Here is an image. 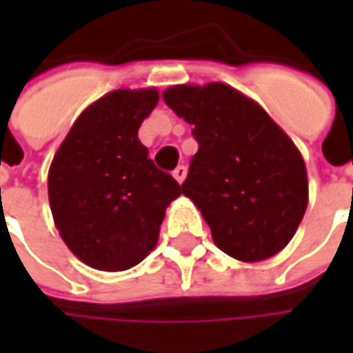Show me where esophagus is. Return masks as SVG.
Masks as SVG:
<instances>
[{
	"label": "esophagus",
	"instance_id": "esophagus-1",
	"mask_svg": "<svg viewBox=\"0 0 353 353\" xmlns=\"http://www.w3.org/2000/svg\"><path fill=\"white\" fill-rule=\"evenodd\" d=\"M185 176H187V168H185L183 164H181V166H177V168L174 170V177L177 179V183H183Z\"/></svg>",
	"mask_w": 353,
	"mask_h": 353
}]
</instances>
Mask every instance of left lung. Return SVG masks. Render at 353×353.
Masks as SVG:
<instances>
[{"label": "left lung", "instance_id": "1", "mask_svg": "<svg viewBox=\"0 0 353 353\" xmlns=\"http://www.w3.org/2000/svg\"><path fill=\"white\" fill-rule=\"evenodd\" d=\"M166 105L192 124L199 151L181 192L210 225L215 245L255 263L281 252L308 206L306 166L259 103L229 85H176Z\"/></svg>", "mask_w": 353, "mask_h": 353}]
</instances>
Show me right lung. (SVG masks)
Wrapping results in <instances>:
<instances>
[{"mask_svg":"<svg viewBox=\"0 0 353 353\" xmlns=\"http://www.w3.org/2000/svg\"><path fill=\"white\" fill-rule=\"evenodd\" d=\"M157 101L154 88L105 94L77 117L50 164L54 225L73 255L98 270L119 272L145 259L166 208L181 194L138 138Z\"/></svg>","mask_w":353,"mask_h":353,"instance_id":"obj_1","label":"right lung"}]
</instances>
